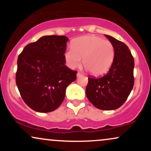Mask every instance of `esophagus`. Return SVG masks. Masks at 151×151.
<instances>
[{
  "label": "esophagus",
  "instance_id": "obj_1",
  "mask_svg": "<svg viewBox=\"0 0 151 151\" xmlns=\"http://www.w3.org/2000/svg\"><path fill=\"white\" fill-rule=\"evenodd\" d=\"M83 75V74H81V72H77V77H81V76H82Z\"/></svg>",
  "mask_w": 151,
  "mask_h": 151
}]
</instances>
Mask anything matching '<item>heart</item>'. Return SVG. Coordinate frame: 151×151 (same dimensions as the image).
Instances as JSON below:
<instances>
[{
  "instance_id": "heart-1",
  "label": "heart",
  "mask_w": 151,
  "mask_h": 151,
  "mask_svg": "<svg viewBox=\"0 0 151 151\" xmlns=\"http://www.w3.org/2000/svg\"><path fill=\"white\" fill-rule=\"evenodd\" d=\"M115 47L111 42L96 35H85L74 39L72 49L65 51L66 64L71 69L83 64L90 73L103 75L109 70L115 58Z\"/></svg>"
}]
</instances>
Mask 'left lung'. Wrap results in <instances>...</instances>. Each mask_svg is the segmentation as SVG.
Returning <instances> with one entry per match:
<instances>
[{"label": "left lung", "instance_id": "1", "mask_svg": "<svg viewBox=\"0 0 151 151\" xmlns=\"http://www.w3.org/2000/svg\"><path fill=\"white\" fill-rule=\"evenodd\" d=\"M105 36L115 47L114 61L104 76L88 77L86 95L97 109L114 110L124 104L133 87L134 60L125 43L110 35Z\"/></svg>", "mask_w": 151, "mask_h": 151}]
</instances>
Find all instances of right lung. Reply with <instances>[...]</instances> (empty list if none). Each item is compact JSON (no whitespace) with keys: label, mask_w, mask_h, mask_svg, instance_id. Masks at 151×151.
<instances>
[{"label":"right lung","mask_w":151,"mask_h":151,"mask_svg":"<svg viewBox=\"0 0 151 151\" xmlns=\"http://www.w3.org/2000/svg\"><path fill=\"white\" fill-rule=\"evenodd\" d=\"M68 38L47 35L27 45L18 58L15 80L25 103L35 111L47 113L61 105L67 86L77 72L66 66Z\"/></svg>","instance_id":"obj_1"}]
</instances>
